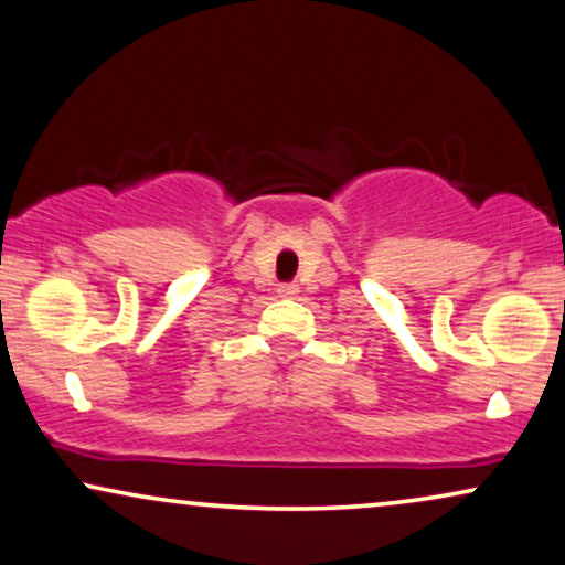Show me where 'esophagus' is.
Segmentation results:
<instances>
[{"mask_svg": "<svg viewBox=\"0 0 565 565\" xmlns=\"http://www.w3.org/2000/svg\"><path fill=\"white\" fill-rule=\"evenodd\" d=\"M297 291H299L297 284H281V287H278V295H281V297H287V299L297 297Z\"/></svg>", "mask_w": 565, "mask_h": 565, "instance_id": "1", "label": "esophagus"}]
</instances>
